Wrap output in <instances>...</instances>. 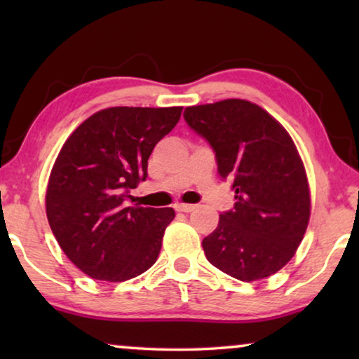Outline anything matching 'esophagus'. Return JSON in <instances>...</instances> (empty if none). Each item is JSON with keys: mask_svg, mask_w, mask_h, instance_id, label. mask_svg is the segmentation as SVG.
I'll list each match as a JSON object with an SVG mask.
<instances>
[{"mask_svg": "<svg viewBox=\"0 0 359 359\" xmlns=\"http://www.w3.org/2000/svg\"><path fill=\"white\" fill-rule=\"evenodd\" d=\"M175 210H178V212H191V210H194L196 205L194 204H184V203H176L175 205Z\"/></svg>", "mask_w": 359, "mask_h": 359, "instance_id": "1", "label": "esophagus"}]
</instances>
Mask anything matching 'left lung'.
<instances>
[{"mask_svg":"<svg viewBox=\"0 0 359 359\" xmlns=\"http://www.w3.org/2000/svg\"><path fill=\"white\" fill-rule=\"evenodd\" d=\"M183 116L212 147L220 178L235 191L233 209L203 240L205 258L240 281L271 276L294 257L311 217L306 170L291 135L245 100L191 106Z\"/></svg>","mask_w":359,"mask_h":359,"instance_id":"1","label":"left lung"}]
</instances>
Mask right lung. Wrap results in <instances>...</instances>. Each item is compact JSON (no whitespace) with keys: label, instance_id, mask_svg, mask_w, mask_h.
Listing matches in <instances>:
<instances>
[{"label":"right lung","instance_id":"add662e5","mask_svg":"<svg viewBox=\"0 0 359 359\" xmlns=\"http://www.w3.org/2000/svg\"><path fill=\"white\" fill-rule=\"evenodd\" d=\"M183 107H107L78 126L53 165L46 194L50 229L68 259L93 279L119 283L158 258L171 208H126L147 178L155 145Z\"/></svg>","mask_w":359,"mask_h":359}]
</instances>
